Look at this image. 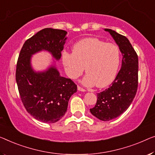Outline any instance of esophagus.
<instances>
[{
	"label": "esophagus",
	"mask_w": 155,
	"mask_h": 155,
	"mask_svg": "<svg viewBox=\"0 0 155 155\" xmlns=\"http://www.w3.org/2000/svg\"><path fill=\"white\" fill-rule=\"evenodd\" d=\"M77 89H78V91H81V92H85V90L84 89V88H82V87H81L80 86H78V87H77Z\"/></svg>",
	"instance_id": "34e87169"
}]
</instances>
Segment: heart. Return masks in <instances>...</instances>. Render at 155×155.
Instances as JSON below:
<instances>
[{
	"label": "heart",
	"instance_id": "obj_1",
	"mask_svg": "<svg viewBox=\"0 0 155 155\" xmlns=\"http://www.w3.org/2000/svg\"><path fill=\"white\" fill-rule=\"evenodd\" d=\"M62 59L67 74L71 79H77L85 69L87 74L82 84L103 87L114 80L120 53L115 44L106 43L97 38H85L74 45L72 54L63 52Z\"/></svg>",
	"mask_w": 155,
	"mask_h": 155
}]
</instances>
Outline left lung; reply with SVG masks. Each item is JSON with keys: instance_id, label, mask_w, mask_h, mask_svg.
I'll use <instances>...</instances> for the list:
<instances>
[{"instance_id": "8db88e82", "label": "left lung", "mask_w": 155, "mask_h": 155, "mask_svg": "<svg viewBox=\"0 0 155 155\" xmlns=\"http://www.w3.org/2000/svg\"><path fill=\"white\" fill-rule=\"evenodd\" d=\"M119 47L122 55V67L110 86L97 94V101L90 109L91 114L102 121L120 116L129 107L138 87V60L137 53L126 37L111 29L105 28Z\"/></svg>"}]
</instances>
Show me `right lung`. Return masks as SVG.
Returning <instances> with one entry per match:
<instances>
[{
  "mask_svg": "<svg viewBox=\"0 0 155 155\" xmlns=\"http://www.w3.org/2000/svg\"><path fill=\"white\" fill-rule=\"evenodd\" d=\"M67 34L63 30L42 29L25 41L18 55L16 81L21 99L28 114L45 123H55L64 116L77 86L70 78L61 77L53 60L46 70L35 71L31 57L45 50L58 61Z\"/></svg>",
  "mask_w": 155,
  "mask_h": 155,
  "instance_id": "add662e5",
  "label": "right lung"
}]
</instances>
